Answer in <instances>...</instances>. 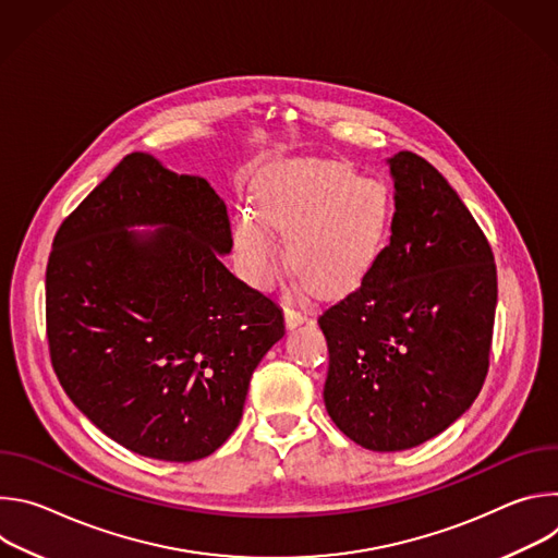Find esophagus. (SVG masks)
<instances>
[{
  "label": "esophagus",
  "instance_id": "34e87169",
  "mask_svg": "<svg viewBox=\"0 0 558 558\" xmlns=\"http://www.w3.org/2000/svg\"><path fill=\"white\" fill-rule=\"evenodd\" d=\"M306 320H308L306 313H302V311H298V308H293V306H287V308H284V323H287L289 329H295V327L304 325Z\"/></svg>",
  "mask_w": 558,
  "mask_h": 558
}]
</instances>
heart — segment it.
Returning <instances> with one entry per match:
<instances>
[{"label": "heart", "mask_w": 558, "mask_h": 558, "mask_svg": "<svg viewBox=\"0 0 558 558\" xmlns=\"http://www.w3.org/2000/svg\"><path fill=\"white\" fill-rule=\"evenodd\" d=\"M388 225V201L379 183L357 179L336 161H302L265 177L256 209L238 214L233 245L243 274L256 287L274 282L287 235L291 269L315 291L355 287L373 267Z\"/></svg>", "instance_id": "obj_1"}]
</instances>
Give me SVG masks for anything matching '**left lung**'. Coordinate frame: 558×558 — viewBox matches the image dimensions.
I'll list each match as a JSON object with an SVG mask.
<instances>
[{
  "label": "left lung",
  "mask_w": 558,
  "mask_h": 558,
  "mask_svg": "<svg viewBox=\"0 0 558 558\" xmlns=\"http://www.w3.org/2000/svg\"><path fill=\"white\" fill-rule=\"evenodd\" d=\"M390 243L317 323L329 344L325 407L355 444L420 446L480 395L490 366L497 267L448 181L413 151L388 158Z\"/></svg>",
  "instance_id": "1"
}]
</instances>
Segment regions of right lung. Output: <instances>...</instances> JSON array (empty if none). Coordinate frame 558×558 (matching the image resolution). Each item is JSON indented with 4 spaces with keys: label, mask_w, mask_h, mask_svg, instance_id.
Listing matches in <instances>:
<instances>
[{
    "label": "right lung",
    "mask_w": 558,
    "mask_h": 558,
    "mask_svg": "<svg viewBox=\"0 0 558 558\" xmlns=\"http://www.w3.org/2000/svg\"><path fill=\"white\" fill-rule=\"evenodd\" d=\"M163 223L154 234L128 226ZM227 207L201 177L132 151L59 227L46 336L65 395L123 448L196 461L243 417L250 379L284 336L278 304L238 280Z\"/></svg>",
    "instance_id": "1"
}]
</instances>
